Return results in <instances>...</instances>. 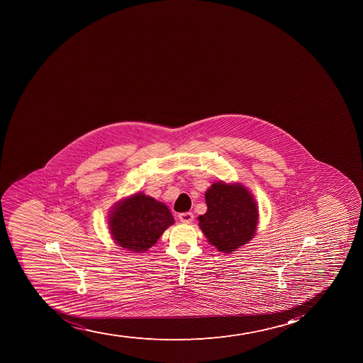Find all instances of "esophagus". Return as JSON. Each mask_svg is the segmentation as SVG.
<instances>
[{
	"mask_svg": "<svg viewBox=\"0 0 363 363\" xmlns=\"http://www.w3.org/2000/svg\"><path fill=\"white\" fill-rule=\"evenodd\" d=\"M179 219L181 223H191L194 220V214L191 212L182 213V214H179Z\"/></svg>",
	"mask_w": 363,
	"mask_h": 363,
	"instance_id": "1",
	"label": "esophagus"
}]
</instances>
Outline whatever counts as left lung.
Masks as SVG:
<instances>
[{"label": "left lung", "instance_id": "left-lung-1", "mask_svg": "<svg viewBox=\"0 0 363 363\" xmlns=\"http://www.w3.org/2000/svg\"><path fill=\"white\" fill-rule=\"evenodd\" d=\"M207 212L199 226L218 251L232 253L255 237L258 225L257 202L241 184L216 182L205 194Z\"/></svg>", "mask_w": 363, "mask_h": 363}]
</instances>
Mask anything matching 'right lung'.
Segmentation results:
<instances>
[{
  "instance_id": "obj_1",
  "label": "right lung",
  "mask_w": 363,
  "mask_h": 363,
  "mask_svg": "<svg viewBox=\"0 0 363 363\" xmlns=\"http://www.w3.org/2000/svg\"><path fill=\"white\" fill-rule=\"evenodd\" d=\"M172 223L168 207L143 193L117 202L108 216L116 244L131 252L147 251Z\"/></svg>"
}]
</instances>
